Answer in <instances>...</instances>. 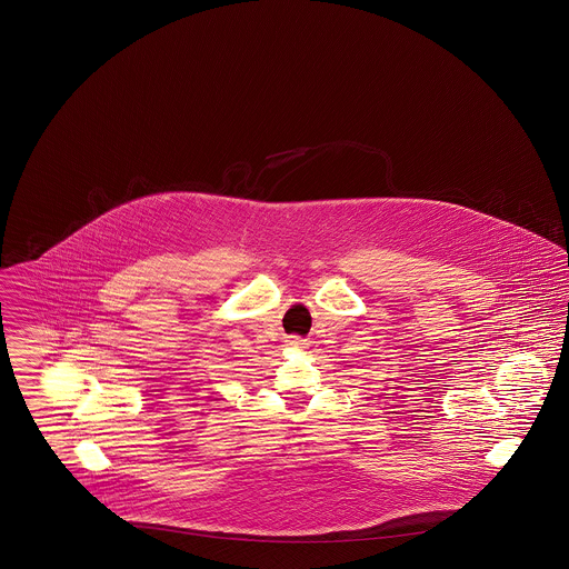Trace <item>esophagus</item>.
I'll use <instances>...</instances> for the list:
<instances>
[{"label": "esophagus", "mask_w": 569, "mask_h": 569, "mask_svg": "<svg viewBox=\"0 0 569 569\" xmlns=\"http://www.w3.org/2000/svg\"><path fill=\"white\" fill-rule=\"evenodd\" d=\"M290 345H292V347H302L305 342L300 341V339H292V341H290Z\"/></svg>", "instance_id": "esophagus-1"}]
</instances>
